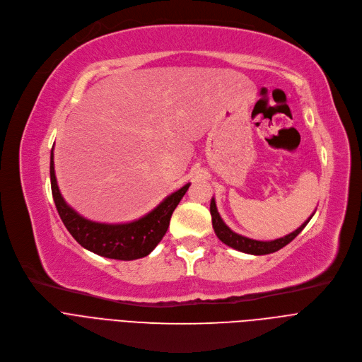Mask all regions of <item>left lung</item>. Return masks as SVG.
<instances>
[{
	"label": "left lung",
	"instance_id": "obj_1",
	"mask_svg": "<svg viewBox=\"0 0 362 362\" xmlns=\"http://www.w3.org/2000/svg\"><path fill=\"white\" fill-rule=\"evenodd\" d=\"M210 213H211V218H213V227H214V232L217 235V238L226 243L227 246H230V248L245 252V254H252V255H265V254H272L276 252L279 250H281L283 246H286L289 242H292L302 230L303 227L308 224V221L311 220V216L305 223H303L300 227L286 236L274 239V240H255V239H250V238H245L242 235L235 233L229 226H226V223L221 220L218 211H217V205L214 198L211 199L210 204Z\"/></svg>",
	"mask_w": 362,
	"mask_h": 362
}]
</instances>
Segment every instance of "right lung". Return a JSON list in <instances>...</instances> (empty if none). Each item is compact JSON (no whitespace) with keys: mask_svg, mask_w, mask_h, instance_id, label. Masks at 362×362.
Listing matches in <instances>:
<instances>
[{"mask_svg":"<svg viewBox=\"0 0 362 362\" xmlns=\"http://www.w3.org/2000/svg\"><path fill=\"white\" fill-rule=\"evenodd\" d=\"M49 177L57 211H59L66 229L76 239V242L93 254L122 261L144 258L154 251L168 229L170 218L175 208L186 194L189 186H191V183H186L179 191L168 195L154 210L139 220L122 224H107L90 221L67 205L60 194L59 185H57L52 151L49 161Z\"/></svg>","mask_w":362,"mask_h":362,"instance_id":"add662e5","label":"right lung"}]
</instances>
